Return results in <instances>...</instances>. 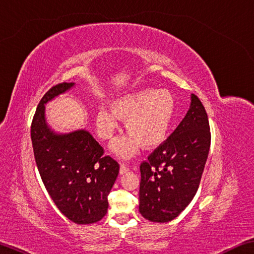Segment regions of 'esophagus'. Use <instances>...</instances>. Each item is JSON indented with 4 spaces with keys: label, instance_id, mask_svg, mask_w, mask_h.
<instances>
[{
    "label": "esophagus",
    "instance_id": "1",
    "mask_svg": "<svg viewBox=\"0 0 254 254\" xmlns=\"http://www.w3.org/2000/svg\"><path fill=\"white\" fill-rule=\"evenodd\" d=\"M127 171H128V167H127V165L121 164V165H120V175H124V174H127Z\"/></svg>",
    "mask_w": 254,
    "mask_h": 254
}]
</instances>
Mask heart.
<instances>
[{
	"label": "heart",
	"mask_w": 254,
	"mask_h": 254,
	"mask_svg": "<svg viewBox=\"0 0 254 254\" xmlns=\"http://www.w3.org/2000/svg\"><path fill=\"white\" fill-rule=\"evenodd\" d=\"M110 110H97L95 121L98 135L110 139L119 127V120L126 121L130 135L113 141L111 150L118 157H133L143 146L153 149L163 143L176 113V99L169 90L146 88L124 94L110 101Z\"/></svg>",
	"instance_id": "1"
}]
</instances>
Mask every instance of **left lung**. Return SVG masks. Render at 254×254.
<instances>
[{
	"label": "left lung",
	"instance_id": "1",
	"mask_svg": "<svg viewBox=\"0 0 254 254\" xmlns=\"http://www.w3.org/2000/svg\"><path fill=\"white\" fill-rule=\"evenodd\" d=\"M209 146L206 111L192 94L183 120L139 167L138 209L144 218L168 223L190 204L198 189Z\"/></svg>",
	"mask_w": 254,
	"mask_h": 254
}]
</instances>
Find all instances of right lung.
I'll return each mask as SVG.
<instances>
[{
  "label": "right lung",
  "mask_w": 254,
  "mask_h": 254,
  "mask_svg": "<svg viewBox=\"0 0 254 254\" xmlns=\"http://www.w3.org/2000/svg\"><path fill=\"white\" fill-rule=\"evenodd\" d=\"M53 86L42 97L31 123L36 164L48 193L60 212L75 224L97 223L108 209V194L119 174V164L86 130L57 133L48 126L46 105L74 87Z\"/></svg>",
  "instance_id": "1"
}]
</instances>
